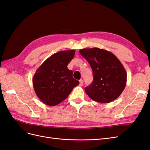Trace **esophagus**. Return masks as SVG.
<instances>
[{"label":"esophagus","mask_w":150,"mask_h":150,"mask_svg":"<svg viewBox=\"0 0 150 150\" xmlns=\"http://www.w3.org/2000/svg\"><path fill=\"white\" fill-rule=\"evenodd\" d=\"M79 85L82 86L83 85V79H80L79 80Z\"/></svg>","instance_id":"34e87169"}]
</instances>
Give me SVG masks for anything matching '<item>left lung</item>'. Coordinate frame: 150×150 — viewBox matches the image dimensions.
Returning <instances> with one entry per match:
<instances>
[{
  "mask_svg": "<svg viewBox=\"0 0 150 150\" xmlns=\"http://www.w3.org/2000/svg\"><path fill=\"white\" fill-rule=\"evenodd\" d=\"M93 72V81L85 88L93 100L109 103L118 98L125 88L127 74L120 61L112 52L97 47L79 50Z\"/></svg>",
  "mask_w": 150,
  "mask_h": 150,
  "instance_id": "1",
  "label": "left lung"
}]
</instances>
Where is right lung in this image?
Listing matches in <instances>:
<instances>
[{
    "instance_id": "obj_1",
    "label": "right lung",
    "mask_w": 150,
    "mask_h": 150,
    "mask_svg": "<svg viewBox=\"0 0 150 150\" xmlns=\"http://www.w3.org/2000/svg\"><path fill=\"white\" fill-rule=\"evenodd\" d=\"M74 54L73 49L57 52L36 70L33 79L34 89L40 100L46 105H57L79 85V81L72 77V71L67 67Z\"/></svg>"
}]
</instances>
